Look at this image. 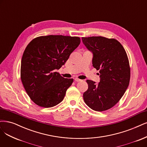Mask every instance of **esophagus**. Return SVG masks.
Masks as SVG:
<instances>
[{
	"label": "esophagus",
	"instance_id": "34e87169",
	"mask_svg": "<svg viewBox=\"0 0 147 147\" xmlns=\"http://www.w3.org/2000/svg\"><path fill=\"white\" fill-rule=\"evenodd\" d=\"M75 82H81V81H82V80H80V79H78V78H75Z\"/></svg>",
	"mask_w": 147,
	"mask_h": 147
}]
</instances>
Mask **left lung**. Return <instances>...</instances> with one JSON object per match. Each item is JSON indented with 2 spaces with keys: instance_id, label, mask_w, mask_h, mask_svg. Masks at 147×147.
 <instances>
[{
  "instance_id": "obj_1",
  "label": "left lung",
  "mask_w": 147,
  "mask_h": 147,
  "mask_svg": "<svg viewBox=\"0 0 147 147\" xmlns=\"http://www.w3.org/2000/svg\"><path fill=\"white\" fill-rule=\"evenodd\" d=\"M83 44L93 53L92 65L100 71L98 84L88 80L83 94L85 103L96 111L113 108L122 97L130 80V67L122 45L114 38L103 36L82 38Z\"/></svg>"
}]
</instances>
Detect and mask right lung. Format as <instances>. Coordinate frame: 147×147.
Returning a JSON list of instances; mask_svg holds the SVG:
<instances>
[{
  "label": "right lung",
  "mask_w": 147,
  "mask_h": 147,
  "mask_svg": "<svg viewBox=\"0 0 147 147\" xmlns=\"http://www.w3.org/2000/svg\"><path fill=\"white\" fill-rule=\"evenodd\" d=\"M80 38L63 35L35 38L25 48L21 78L25 91L41 107L51 108L63 100L73 78H64L55 70L65 64L80 44Z\"/></svg>",
  "instance_id": "right-lung-1"
}]
</instances>
